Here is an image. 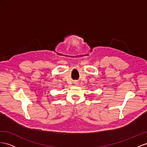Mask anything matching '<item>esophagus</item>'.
<instances>
[{
    "label": "esophagus",
    "mask_w": 147,
    "mask_h": 147,
    "mask_svg": "<svg viewBox=\"0 0 147 147\" xmlns=\"http://www.w3.org/2000/svg\"><path fill=\"white\" fill-rule=\"evenodd\" d=\"M76 84H77V83H76Z\"/></svg>",
    "instance_id": "1"
}]
</instances>
